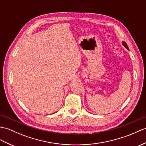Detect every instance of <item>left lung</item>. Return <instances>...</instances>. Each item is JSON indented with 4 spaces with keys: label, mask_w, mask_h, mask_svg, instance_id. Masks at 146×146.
Returning <instances> with one entry per match:
<instances>
[{
    "label": "left lung",
    "mask_w": 146,
    "mask_h": 146,
    "mask_svg": "<svg viewBox=\"0 0 146 146\" xmlns=\"http://www.w3.org/2000/svg\"><path fill=\"white\" fill-rule=\"evenodd\" d=\"M123 44L124 45V46L126 47V48H127V49H129V48H128V46H127V45L126 44V42H123Z\"/></svg>",
    "instance_id": "8db88e82"
}]
</instances>
